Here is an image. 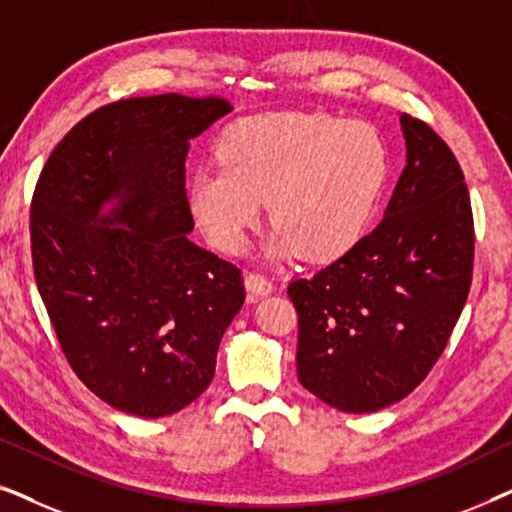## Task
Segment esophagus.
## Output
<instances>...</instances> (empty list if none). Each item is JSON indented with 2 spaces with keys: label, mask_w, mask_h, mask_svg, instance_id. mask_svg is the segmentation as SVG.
Returning <instances> with one entry per match:
<instances>
[{
  "label": "esophagus",
  "mask_w": 512,
  "mask_h": 512,
  "mask_svg": "<svg viewBox=\"0 0 512 512\" xmlns=\"http://www.w3.org/2000/svg\"><path fill=\"white\" fill-rule=\"evenodd\" d=\"M244 286H247L251 296H268V293H272V282L268 277L258 275V272H247L244 275Z\"/></svg>",
  "instance_id": "obj_1"
}]
</instances>
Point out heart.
Wrapping results in <instances>:
<instances>
[{
    "instance_id": "heart-1",
    "label": "heart",
    "mask_w": 512,
    "mask_h": 512,
    "mask_svg": "<svg viewBox=\"0 0 512 512\" xmlns=\"http://www.w3.org/2000/svg\"><path fill=\"white\" fill-rule=\"evenodd\" d=\"M219 158L193 174L188 205L223 254H240L268 202L277 223L268 256L333 261L366 235L389 174L373 125L310 111L244 118L223 135Z\"/></svg>"
}]
</instances>
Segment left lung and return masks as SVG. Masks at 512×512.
I'll return each instance as SVG.
<instances>
[{
  "label": "left lung",
  "instance_id": "1",
  "mask_svg": "<svg viewBox=\"0 0 512 512\" xmlns=\"http://www.w3.org/2000/svg\"><path fill=\"white\" fill-rule=\"evenodd\" d=\"M405 167L384 219L317 275L289 284L298 380L342 412L398 403L443 354L473 277L464 172L429 125L401 114Z\"/></svg>",
  "mask_w": 512,
  "mask_h": 512
}]
</instances>
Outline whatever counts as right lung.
Instances as JSON below:
<instances>
[{
    "label": "right lung",
    "instance_id": "obj_1",
    "mask_svg": "<svg viewBox=\"0 0 512 512\" xmlns=\"http://www.w3.org/2000/svg\"><path fill=\"white\" fill-rule=\"evenodd\" d=\"M230 111L177 93L107 104L62 137L34 188V279L62 352L128 415L191 405L244 303L240 270L188 240L191 139Z\"/></svg>",
    "mask_w": 512,
    "mask_h": 512
}]
</instances>
